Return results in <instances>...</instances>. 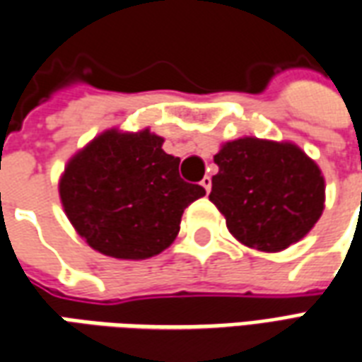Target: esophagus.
<instances>
[{
    "label": "esophagus",
    "mask_w": 362,
    "mask_h": 362,
    "mask_svg": "<svg viewBox=\"0 0 362 362\" xmlns=\"http://www.w3.org/2000/svg\"><path fill=\"white\" fill-rule=\"evenodd\" d=\"M202 186L205 188V192H211V176H203V180H202Z\"/></svg>",
    "instance_id": "34e87169"
}]
</instances>
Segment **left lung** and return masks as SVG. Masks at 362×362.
Listing matches in <instances>:
<instances>
[{
    "instance_id": "8db88e82",
    "label": "left lung",
    "mask_w": 362,
    "mask_h": 362,
    "mask_svg": "<svg viewBox=\"0 0 362 362\" xmlns=\"http://www.w3.org/2000/svg\"><path fill=\"white\" fill-rule=\"evenodd\" d=\"M209 199L230 234L247 247L278 253L309 234L324 211L320 168L291 141L238 138L215 155Z\"/></svg>"
}]
</instances>
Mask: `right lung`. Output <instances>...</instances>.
<instances>
[{
	"instance_id": "obj_1",
	"label": "right lung",
	"mask_w": 362,
	"mask_h": 362,
	"mask_svg": "<svg viewBox=\"0 0 362 362\" xmlns=\"http://www.w3.org/2000/svg\"><path fill=\"white\" fill-rule=\"evenodd\" d=\"M163 138L105 130L74 153L59 178L66 218L92 249L115 259L159 255L180 232L184 209L205 195L180 178Z\"/></svg>"
}]
</instances>
